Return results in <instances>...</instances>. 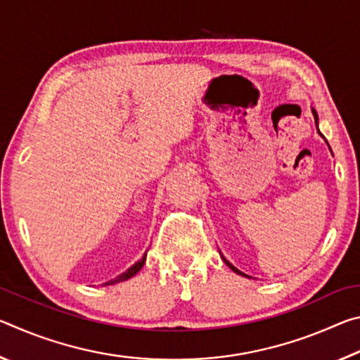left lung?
I'll use <instances>...</instances> for the list:
<instances>
[{
	"instance_id": "8db88e82",
	"label": "left lung",
	"mask_w": 360,
	"mask_h": 360,
	"mask_svg": "<svg viewBox=\"0 0 360 360\" xmlns=\"http://www.w3.org/2000/svg\"><path fill=\"white\" fill-rule=\"evenodd\" d=\"M313 115H314V122H316V127H318V114H316V111H314V109H313ZM318 131H319V130H318ZM319 135H321V133H319ZM222 260H224V262H225V264H227V265H229V266L231 268V270H233V271H236V273H238V275H243V273H241L240 270H236V268H235L233 265H231V264H230V262H229L227 259H225V257H224V255H222Z\"/></svg>"
}]
</instances>
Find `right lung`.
<instances>
[{"instance_id":"right-lung-1","label":"right lung","mask_w":360,"mask_h":360,"mask_svg":"<svg viewBox=\"0 0 360 360\" xmlns=\"http://www.w3.org/2000/svg\"><path fill=\"white\" fill-rule=\"evenodd\" d=\"M144 262H146V254L143 255V259L139 260V262H136L135 265L133 266H130L129 270H127L125 273H122V275H119L117 278H114V279H111V281L109 283H106V284H115V283H120V281H125V279H129V278H131V276H135L136 273L141 270L143 268V265H144Z\"/></svg>"}]
</instances>
